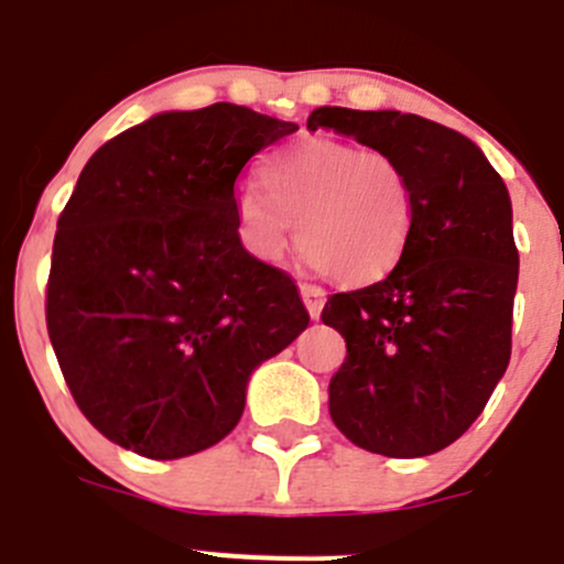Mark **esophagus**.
<instances>
[{"label": "esophagus", "instance_id": "34e87169", "mask_svg": "<svg viewBox=\"0 0 564 564\" xmlns=\"http://www.w3.org/2000/svg\"><path fill=\"white\" fill-rule=\"evenodd\" d=\"M301 297H303V303H306L312 319H317L319 312H323V306H326V292H323L319 286H314V283H303Z\"/></svg>", "mask_w": 564, "mask_h": 564}]
</instances>
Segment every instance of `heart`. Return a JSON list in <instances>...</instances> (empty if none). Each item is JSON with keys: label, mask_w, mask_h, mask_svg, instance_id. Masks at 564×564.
Masks as SVG:
<instances>
[{"label": "heart", "mask_w": 564, "mask_h": 564, "mask_svg": "<svg viewBox=\"0 0 564 564\" xmlns=\"http://www.w3.org/2000/svg\"><path fill=\"white\" fill-rule=\"evenodd\" d=\"M263 191L236 196L247 250L281 261L294 238L303 256L343 283L382 281L408 252L415 196L393 156L332 137H308L263 162Z\"/></svg>", "instance_id": "obj_1"}]
</instances>
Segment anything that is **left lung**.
I'll list each match as a JSON object with an SVG mask.
<instances>
[{
  "mask_svg": "<svg viewBox=\"0 0 564 564\" xmlns=\"http://www.w3.org/2000/svg\"><path fill=\"white\" fill-rule=\"evenodd\" d=\"M308 129L393 156L415 196L393 272L332 294L319 314L348 351L328 413L368 453L433 455L471 427L509 368L520 256L506 182L469 137L419 115L319 106Z\"/></svg>",
  "mask_w": 564,
  "mask_h": 564,
  "instance_id": "8db88e82",
  "label": "left lung"
}]
</instances>
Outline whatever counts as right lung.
Instances as JSON below:
<instances>
[{
    "label": "right lung",
    "instance_id": "1",
    "mask_svg": "<svg viewBox=\"0 0 564 564\" xmlns=\"http://www.w3.org/2000/svg\"><path fill=\"white\" fill-rule=\"evenodd\" d=\"M297 131L247 106L162 111L86 162L58 216L47 332L80 413L151 460L219 444L250 373L308 326L292 278L241 245L236 180Z\"/></svg>",
    "mask_w": 564,
    "mask_h": 564
}]
</instances>
